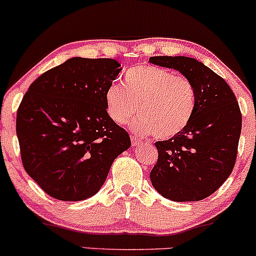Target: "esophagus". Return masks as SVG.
<instances>
[{
    "mask_svg": "<svg viewBox=\"0 0 256 256\" xmlns=\"http://www.w3.org/2000/svg\"><path fill=\"white\" fill-rule=\"evenodd\" d=\"M130 142H132V144H133L134 146H136V145H139V144H142V140L140 139V138H136V136H130Z\"/></svg>",
    "mask_w": 256,
    "mask_h": 256,
    "instance_id": "1",
    "label": "esophagus"
}]
</instances>
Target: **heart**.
<instances>
[{"mask_svg":"<svg viewBox=\"0 0 256 256\" xmlns=\"http://www.w3.org/2000/svg\"><path fill=\"white\" fill-rule=\"evenodd\" d=\"M123 84L114 83L106 88V110L114 123L127 124L140 105L142 116L133 128L142 134H154L157 139L175 136L188 127L196 110L194 83L158 66L129 68L123 76Z\"/></svg>","mask_w":256,"mask_h":256,"instance_id":"b5f03b06","label":"heart"}]
</instances>
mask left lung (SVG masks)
<instances>
[{"instance_id":"8db88e82","label":"left lung","mask_w":256,"mask_h":256,"mask_svg":"<svg viewBox=\"0 0 256 256\" xmlns=\"http://www.w3.org/2000/svg\"><path fill=\"white\" fill-rule=\"evenodd\" d=\"M151 64L174 68L194 84L197 104L188 127L157 142L158 160L150 179L158 194L175 202L210 196L234 169L242 114L230 86L219 74L188 56H152Z\"/></svg>"}]
</instances>
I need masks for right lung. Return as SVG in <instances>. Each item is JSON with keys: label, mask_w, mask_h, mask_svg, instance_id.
I'll use <instances>...</instances> for the list:
<instances>
[{"label": "right lung", "mask_w": 256, "mask_h": 256, "mask_svg": "<svg viewBox=\"0 0 256 256\" xmlns=\"http://www.w3.org/2000/svg\"><path fill=\"white\" fill-rule=\"evenodd\" d=\"M122 70L114 59H68L31 83L16 112L22 166L46 194L83 200L105 182L130 148L108 116L105 90Z\"/></svg>", "instance_id": "add662e5"}]
</instances>
